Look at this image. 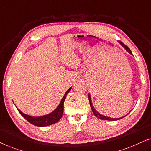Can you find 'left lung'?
<instances>
[{"instance_id":"obj_1","label":"left lung","mask_w":151,"mask_h":151,"mask_svg":"<svg viewBox=\"0 0 151 151\" xmlns=\"http://www.w3.org/2000/svg\"><path fill=\"white\" fill-rule=\"evenodd\" d=\"M120 43V44L122 45V46H123L124 47V48L126 50H127L128 52H129L130 54H132V52H131V49H130L129 47H128L127 45H124V44L123 42H119ZM88 100H89V102H90V105H91V109H92V111H93V114L95 115V116H96L97 117H98V118H99V119H104V120H109V121H115V120H118V119H122V118H123V117H124L125 116H127V115H125V116H124V117H119V118H111V117H106V116H104V115H101L100 113H99L98 111H96V109H94V107H93V104H92V102H91V96H90V94H88ZM130 113V112H129Z\"/></svg>"}]
</instances>
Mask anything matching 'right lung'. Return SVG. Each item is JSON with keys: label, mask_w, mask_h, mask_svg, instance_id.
Here are the masks:
<instances>
[{"label": "right lung", "mask_w": 151, "mask_h": 151, "mask_svg": "<svg viewBox=\"0 0 151 151\" xmlns=\"http://www.w3.org/2000/svg\"><path fill=\"white\" fill-rule=\"evenodd\" d=\"M71 89V87L69 88L65 96H63V99L61 100V102L60 103L58 106L53 111L52 113H49L48 115H43L41 117H32L30 115H26L21 112L19 109H18V112L20 113L24 118H25L29 122H30L32 124H34L37 127H47V126H49L53 124L56 123L58 122L60 118L63 116V110H64V102H65V100L66 98V96L68 93H69Z\"/></svg>", "instance_id": "right-lung-1"}]
</instances>
